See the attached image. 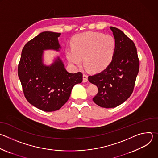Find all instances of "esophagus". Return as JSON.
I'll return each mask as SVG.
<instances>
[{"label": "esophagus", "instance_id": "34e87169", "mask_svg": "<svg viewBox=\"0 0 158 158\" xmlns=\"http://www.w3.org/2000/svg\"><path fill=\"white\" fill-rule=\"evenodd\" d=\"M88 81L87 76L85 74H83V82H86Z\"/></svg>", "mask_w": 158, "mask_h": 158}]
</instances>
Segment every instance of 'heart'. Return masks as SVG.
Wrapping results in <instances>:
<instances>
[{"label":"heart","instance_id":"obj_1","mask_svg":"<svg viewBox=\"0 0 158 158\" xmlns=\"http://www.w3.org/2000/svg\"><path fill=\"white\" fill-rule=\"evenodd\" d=\"M72 49H66L69 62L73 65L83 63L91 72L104 70L113 59L116 40L110 35L97 32H86L75 35L72 39Z\"/></svg>","mask_w":158,"mask_h":158}]
</instances>
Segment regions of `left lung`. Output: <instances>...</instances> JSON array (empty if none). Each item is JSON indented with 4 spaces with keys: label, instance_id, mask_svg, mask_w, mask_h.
<instances>
[{
    "label": "left lung",
    "instance_id": "8db88e82",
    "mask_svg": "<svg viewBox=\"0 0 158 158\" xmlns=\"http://www.w3.org/2000/svg\"><path fill=\"white\" fill-rule=\"evenodd\" d=\"M116 40L113 59L102 72L88 77L98 87L93 99L98 106L112 108L123 103L133 92L139 69V60L133 41L120 29L110 27Z\"/></svg>",
    "mask_w": 158,
    "mask_h": 158
}]
</instances>
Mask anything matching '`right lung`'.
<instances>
[{
    "mask_svg": "<svg viewBox=\"0 0 158 158\" xmlns=\"http://www.w3.org/2000/svg\"><path fill=\"white\" fill-rule=\"evenodd\" d=\"M60 33L43 32L26 44L18 65V76L25 98L37 108L52 112L59 110L68 101L72 89L82 81V73L66 71L62 61L51 66L42 63L45 49L58 50Z\"/></svg>",
    "mask_w": 158,
    "mask_h": 158,
    "instance_id": "obj_1",
    "label": "right lung"
}]
</instances>
